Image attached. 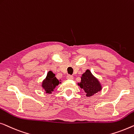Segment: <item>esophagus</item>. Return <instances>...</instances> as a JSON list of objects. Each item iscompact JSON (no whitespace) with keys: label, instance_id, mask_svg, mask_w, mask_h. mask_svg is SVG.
<instances>
[{"label":"esophagus","instance_id":"obj_1","mask_svg":"<svg viewBox=\"0 0 134 134\" xmlns=\"http://www.w3.org/2000/svg\"><path fill=\"white\" fill-rule=\"evenodd\" d=\"M67 79H68V80H73V76H71V75H69L67 76Z\"/></svg>","mask_w":134,"mask_h":134}]
</instances>
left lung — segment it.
Wrapping results in <instances>:
<instances>
[{
  "instance_id": "1",
  "label": "left lung",
  "mask_w": 134,
  "mask_h": 134,
  "mask_svg": "<svg viewBox=\"0 0 134 134\" xmlns=\"http://www.w3.org/2000/svg\"><path fill=\"white\" fill-rule=\"evenodd\" d=\"M78 85L84 90L87 97H91L102 89L100 82L92 75L89 70H87L82 75L81 81Z\"/></svg>"
}]
</instances>
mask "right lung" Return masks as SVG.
<instances>
[{"instance_id":"obj_1","label":"right lung","mask_w":134,"mask_h":134,"mask_svg":"<svg viewBox=\"0 0 134 134\" xmlns=\"http://www.w3.org/2000/svg\"><path fill=\"white\" fill-rule=\"evenodd\" d=\"M61 82L55 77V74L52 71H49L46 79L42 81V87L47 93H52V92Z\"/></svg>"}]
</instances>
